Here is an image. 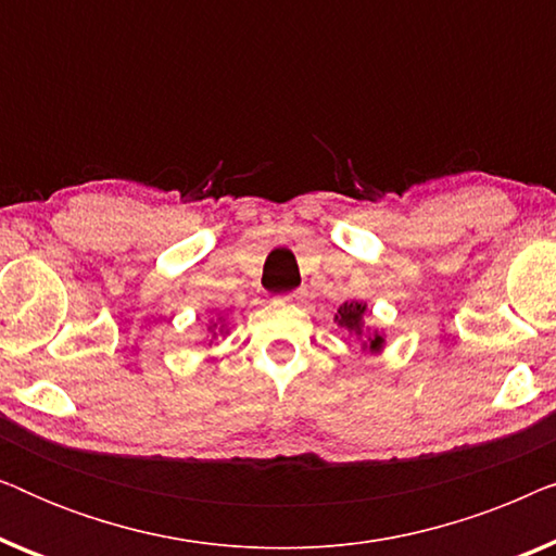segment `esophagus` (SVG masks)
I'll use <instances>...</instances> for the list:
<instances>
[{
  "label": "esophagus",
  "mask_w": 556,
  "mask_h": 556,
  "mask_svg": "<svg viewBox=\"0 0 556 556\" xmlns=\"http://www.w3.org/2000/svg\"><path fill=\"white\" fill-rule=\"evenodd\" d=\"M283 301H286V303H299L301 295H299V293H288V295H283Z\"/></svg>",
  "instance_id": "esophagus-1"
}]
</instances>
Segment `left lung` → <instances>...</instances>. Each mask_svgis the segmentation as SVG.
I'll list each match as a JSON object with an SVG mask.
<instances>
[{"label":"left lung","instance_id":"obj_1","mask_svg":"<svg viewBox=\"0 0 556 556\" xmlns=\"http://www.w3.org/2000/svg\"><path fill=\"white\" fill-rule=\"evenodd\" d=\"M369 318V306L364 301H346L341 303L337 316H333V324L341 326V329L349 331V337H354L362 344V352L367 354H379L387 344L384 329L379 326L367 324Z\"/></svg>","mask_w":556,"mask_h":556}]
</instances>
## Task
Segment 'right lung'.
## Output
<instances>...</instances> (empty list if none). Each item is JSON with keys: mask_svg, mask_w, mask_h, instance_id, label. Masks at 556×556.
<instances>
[{"mask_svg": "<svg viewBox=\"0 0 556 556\" xmlns=\"http://www.w3.org/2000/svg\"><path fill=\"white\" fill-rule=\"evenodd\" d=\"M207 333H210V346L215 344L217 341V337H227V333H230V329H227V314L225 311H219L217 314V318H210V324H207Z\"/></svg>", "mask_w": 556, "mask_h": 556, "instance_id": "obj_1", "label": "right lung"}]
</instances>
